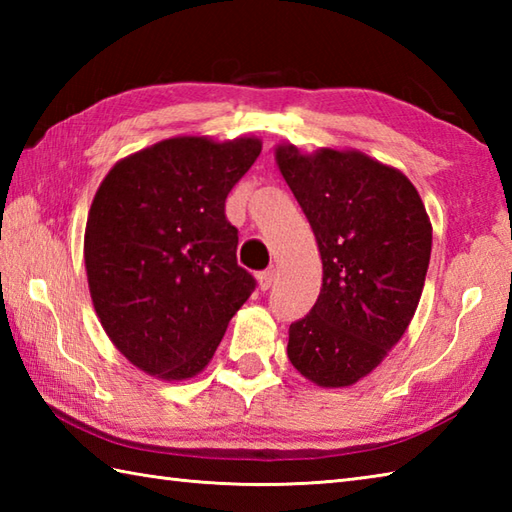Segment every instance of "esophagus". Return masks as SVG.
Masks as SVG:
<instances>
[{
	"label": "esophagus",
	"mask_w": 512,
	"mask_h": 512,
	"mask_svg": "<svg viewBox=\"0 0 512 512\" xmlns=\"http://www.w3.org/2000/svg\"><path fill=\"white\" fill-rule=\"evenodd\" d=\"M257 279H259V288L268 290L275 284V268H268V270H264V273H259Z\"/></svg>",
	"instance_id": "1"
}]
</instances>
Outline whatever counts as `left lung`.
Instances as JSON below:
<instances>
[{
    "mask_svg": "<svg viewBox=\"0 0 512 512\" xmlns=\"http://www.w3.org/2000/svg\"><path fill=\"white\" fill-rule=\"evenodd\" d=\"M281 176L317 237L323 284L290 325L288 358L319 387L372 372L405 334L431 257V222L405 173L361 151L279 145Z\"/></svg>",
    "mask_w": 512,
    "mask_h": 512,
    "instance_id": "8db88e82",
    "label": "left lung"
}]
</instances>
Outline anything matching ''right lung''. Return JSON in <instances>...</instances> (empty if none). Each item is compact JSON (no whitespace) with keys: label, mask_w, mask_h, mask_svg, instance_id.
<instances>
[{"label":"right lung","mask_w":512,"mask_h":512,"mask_svg":"<svg viewBox=\"0 0 512 512\" xmlns=\"http://www.w3.org/2000/svg\"><path fill=\"white\" fill-rule=\"evenodd\" d=\"M259 151V138H169L118 160L96 191L83 246L92 303L143 372L200 374L255 290L224 202Z\"/></svg>","instance_id":"obj_1"}]
</instances>
